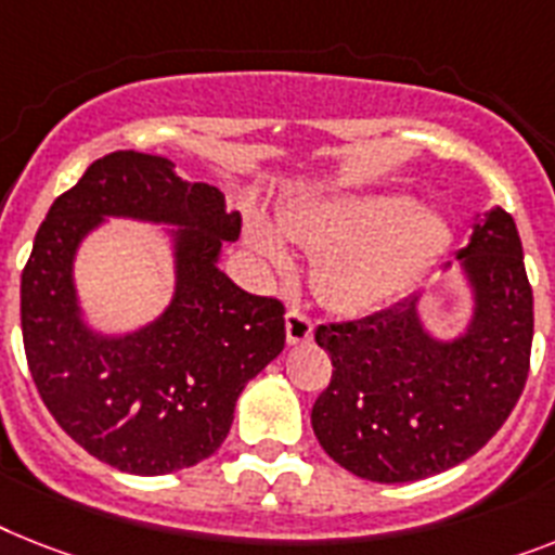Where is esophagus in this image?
Wrapping results in <instances>:
<instances>
[{
    "mask_svg": "<svg viewBox=\"0 0 555 555\" xmlns=\"http://www.w3.org/2000/svg\"><path fill=\"white\" fill-rule=\"evenodd\" d=\"M311 334H314V323L306 311L288 309L286 311V340L292 346H300V343H309Z\"/></svg>",
    "mask_w": 555,
    "mask_h": 555,
    "instance_id": "esophagus-1",
    "label": "esophagus"
}]
</instances>
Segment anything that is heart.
Segmentation results:
<instances>
[{
	"label": "heart",
	"mask_w": 555,
	"mask_h": 555,
	"mask_svg": "<svg viewBox=\"0 0 555 555\" xmlns=\"http://www.w3.org/2000/svg\"><path fill=\"white\" fill-rule=\"evenodd\" d=\"M283 232L318 251L314 286L332 309L349 314L402 295L448 244L446 221L397 192L300 206L283 215ZM249 244L272 267L288 263L286 246L263 223H251Z\"/></svg>",
	"instance_id": "obj_1"
}]
</instances>
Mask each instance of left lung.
<instances>
[{"instance_id":"1","label":"left lung","mask_w":555,"mask_h":555,"mask_svg":"<svg viewBox=\"0 0 555 555\" xmlns=\"http://www.w3.org/2000/svg\"><path fill=\"white\" fill-rule=\"evenodd\" d=\"M456 258L474 288L468 332H425L416 300L318 326L332 383L311 428L337 465L371 482H416L460 465L502 428L530 371L533 288L514 218L491 209Z\"/></svg>"}]
</instances>
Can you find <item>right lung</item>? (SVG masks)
<instances>
[{"label": "right lung", "instance_id": "1", "mask_svg": "<svg viewBox=\"0 0 555 555\" xmlns=\"http://www.w3.org/2000/svg\"><path fill=\"white\" fill-rule=\"evenodd\" d=\"M162 155L118 150L59 195L22 272L27 369L67 437L113 468L162 476L192 468L227 439L235 402L286 343L278 297L249 295L218 269L241 215ZM107 214L181 225L177 295L162 319L124 338L83 326L72 258Z\"/></svg>", "mask_w": 555, "mask_h": 555}]
</instances>
